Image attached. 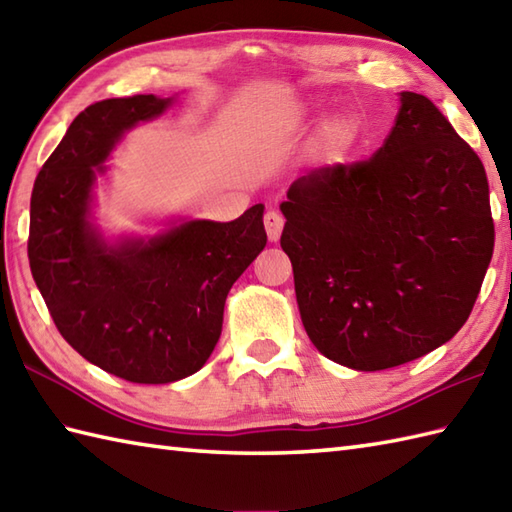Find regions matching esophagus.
<instances>
[{
  "label": "esophagus",
  "mask_w": 512,
  "mask_h": 512,
  "mask_svg": "<svg viewBox=\"0 0 512 512\" xmlns=\"http://www.w3.org/2000/svg\"><path fill=\"white\" fill-rule=\"evenodd\" d=\"M264 226H266L270 242H277V239L281 237V228H284V217H281V213H277V211H268L264 215Z\"/></svg>",
  "instance_id": "obj_1"
}]
</instances>
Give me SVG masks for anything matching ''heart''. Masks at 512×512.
<instances>
[{"mask_svg": "<svg viewBox=\"0 0 512 512\" xmlns=\"http://www.w3.org/2000/svg\"><path fill=\"white\" fill-rule=\"evenodd\" d=\"M358 125L352 116L336 114L319 132V154L325 160H341L356 145Z\"/></svg>", "mask_w": 512, "mask_h": 512, "instance_id": "1", "label": "heart"}]
</instances>
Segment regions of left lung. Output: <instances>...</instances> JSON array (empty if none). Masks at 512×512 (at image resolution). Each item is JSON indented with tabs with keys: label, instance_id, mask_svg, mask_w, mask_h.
<instances>
[{
	"label": "left lung",
	"instance_id": "obj_1",
	"mask_svg": "<svg viewBox=\"0 0 512 512\" xmlns=\"http://www.w3.org/2000/svg\"><path fill=\"white\" fill-rule=\"evenodd\" d=\"M281 213L303 328L323 356L361 372L453 339L495 246L480 156L416 92L400 94L372 158L297 178Z\"/></svg>",
	"mask_w": 512,
	"mask_h": 512
}]
</instances>
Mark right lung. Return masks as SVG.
I'll return each mask as SVG.
<instances>
[{"label":"right lung","instance_id":"add662e5","mask_svg":"<svg viewBox=\"0 0 512 512\" xmlns=\"http://www.w3.org/2000/svg\"><path fill=\"white\" fill-rule=\"evenodd\" d=\"M169 103L136 94L85 107L30 195V270L54 325L90 363L143 385L173 383L206 363L228 290L266 246L262 204L233 222H184L149 242L107 246L94 231V167L125 129Z\"/></svg>","mask_w":512,"mask_h":512}]
</instances>
